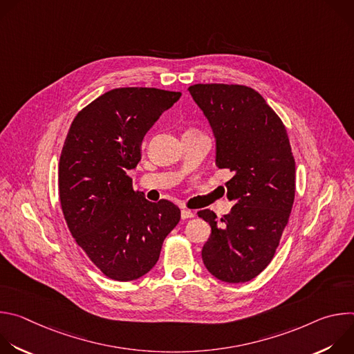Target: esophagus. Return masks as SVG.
Wrapping results in <instances>:
<instances>
[{
    "label": "esophagus",
    "mask_w": 354,
    "mask_h": 354,
    "mask_svg": "<svg viewBox=\"0 0 354 354\" xmlns=\"http://www.w3.org/2000/svg\"><path fill=\"white\" fill-rule=\"evenodd\" d=\"M180 216H182V218H183V220H186V218H193V217H194V213H193L192 210L183 209V210H182V213H180Z\"/></svg>",
    "instance_id": "obj_1"
}]
</instances>
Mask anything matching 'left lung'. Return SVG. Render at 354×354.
Masks as SVG:
<instances>
[{
  "instance_id": "obj_1",
  "label": "left lung",
  "mask_w": 354,
  "mask_h": 354,
  "mask_svg": "<svg viewBox=\"0 0 354 354\" xmlns=\"http://www.w3.org/2000/svg\"><path fill=\"white\" fill-rule=\"evenodd\" d=\"M216 136V165L234 176L225 183L232 212L206 209L212 227L201 250L207 270L225 283L255 279L272 262L295 196V161L287 130L259 92L236 84L187 88Z\"/></svg>"
}]
</instances>
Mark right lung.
<instances>
[{
	"mask_svg": "<svg viewBox=\"0 0 354 354\" xmlns=\"http://www.w3.org/2000/svg\"><path fill=\"white\" fill-rule=\"evenodd\" d=\"M179 97L158 88H116L81 109L67 133L59 162L62 210L75 242L109 279L148 273L180 220L176 205L151 203L129 176L145 133Z\"/></svg>",
	"mask_w": 354,
	"mask_h": 354,
	"instance_id": "obj_1",
	"label": "right lung"
}]
</instances>
